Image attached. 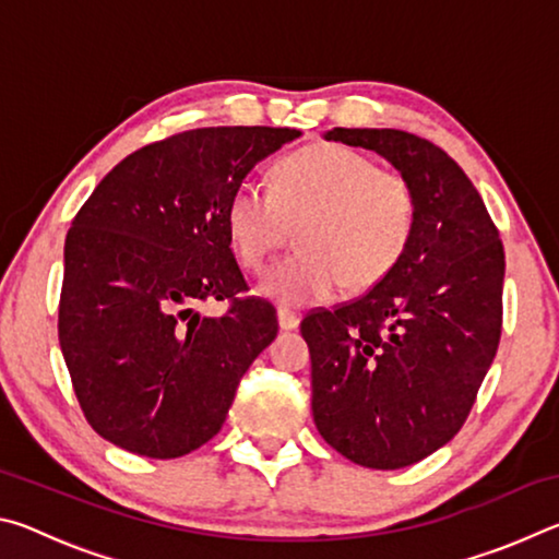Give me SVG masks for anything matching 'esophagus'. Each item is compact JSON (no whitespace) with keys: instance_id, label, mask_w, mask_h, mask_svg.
<instances>
[{"instance_id":"1","label":"esophagus","mask_w":559,"mask_h":559,"mask_svg":"<svg viewBox=\"0 0 559 559\" xmlns=\"http://www.w3.org/2000/svg\"><path fill=\"white\" fill-rule=\"evenodd\" d=\"M278 325L281 330H296L300 325V316L288 308H278Z\"/></svg>"}]
</instances>
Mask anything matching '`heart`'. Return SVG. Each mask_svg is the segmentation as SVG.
Masks as SVG:
<instances>
[{"label": "heart", "mask_w": 559, "mask_h": 559, "mask_svg": "<svg viewBox=\"0 0 559 559\" xmlns=\"http://www.w3.org/2000/svg\"><path fill=\"white\" fill-rule=\"evenodd\" d=\"M416 189L400 169L337 143L302 147L271 169V192L239 185L226 229L246 271L259 273L298 226V253L276 263L261 293L283 308L372 288L400 266L416 229Z\"/></svg>", "instance_id": "heart-1"}]
</instances>
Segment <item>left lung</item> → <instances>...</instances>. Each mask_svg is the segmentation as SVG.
Instances as JSON below:
<instances>
[{"mask_svg":"<svg viewBox=\"0 0 559 559\" xmlns=\"http://www.w3.org/2000/svg\"><path fill=\"white\" fill-rule=\"evenodd\" d=\"M374 150L416 189L414 239L365 296L302 318L313 419L330 447L394 471L456 437L503 328L506 253L466 173L429 140L392 128H333Z\"/></svg>","mask_w":559,"mask_h":559,"instance_id":"8db88e82","label":"left lung"}]
</instances>
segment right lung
I'll use <instances>...</instances> for the list:
<instances>
[{"mask_svg":"<svg viewBox=\"0 0 559 559\" xmlns=\"http://www.w3.org/2000/svg\"><path fill=\"white\" fill-rule=\"evenodd\" d=\"M293 128H197L135 150L66 236L59 343L93 431L147 459L216 437L236 386L278 333L234 259L226 204ZM229 299L222 317L202 301Z\"/></svg>","mask_w":559,"mask_h":559,"instance_id":"1","label":"right lung"}]
</instances>
